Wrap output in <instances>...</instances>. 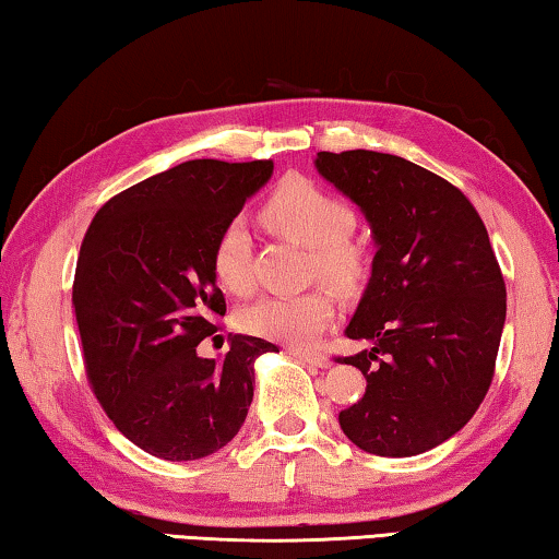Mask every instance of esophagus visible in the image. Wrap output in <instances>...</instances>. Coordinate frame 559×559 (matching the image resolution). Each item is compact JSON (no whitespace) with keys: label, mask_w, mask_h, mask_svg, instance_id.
Wrapping results in <instances>:
<instances>
[{"label":"esophagus","mask_w":559,"mask_h":559,"mask_svg":"<svg viewBox=\"0 0 559 559\" xmlns=\"http://www.w3.org/2000/svg\"><path fill=\"white\" fill-rule=\"evenodd\" d=\"M289 356H295V359H299V361H305V364H309V366H319V369H326L329 364V356L326 354H322V352H312V349H297V346H292L289 349Z\"/></svg>","instance_id":"34e87169"}]
</instances>
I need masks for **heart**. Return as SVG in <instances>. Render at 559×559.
I'll use <instances>...</instances> for the list:
<instances>
[{
	"label": "heart",
	"instance_id": "heart-1",
	"mask_svg": "<svg viewBox=\"0 0 559 559\" xmlns=\"http://www.w3.org/2000/svg\"><path fill=\"white\" fill-rule=\"evenodd\" d=\"M264 217L280 233L312 247V270L334 287L349 289L364 272L359 245L349 240L352 207L324 188L305 178L282 180L264 203ZM252 235L242 215H233L219 227L213 245V272L219 285L245 295L252 287ZM336 305L326 289L314 287L299 295L262 297L242 309L245 332L295 346H312L334 322Z\"/></svg>",
	"mask_w": 559,
	"mask_h": 559
}]
</instances>
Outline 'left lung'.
Listing matches in <instances>:
<instances>
[{
	"label": "left lung",
	"instance_id": "8db88e82",
	"mask_svg": "<svg viewBox=\"0 0 559 559\" xmlns=\"http://www.w3.org/2000/svg\"><path fill=\"white\" fill-rule=\"evenodd\" d=\"M319 176L359 205L377 254L344 356L366 379L340 414L361 451L406 459L468 424L490 389L506 280L471 200L436 173L377 151L317 153Z\"/></svg>",
	"mask_w": 559,
	"mask_h": 559
}]
</instances>
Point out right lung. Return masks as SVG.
Listing matches in <instances>:
<instances>
[{
	"mask_svg": "<svg viewBox=\"0 0 559 559\" xmlns=\"http://www.w3.org/2000/svg\"><path fill=\"white\" fill-rule=\"evenodd\" d=\"M272 160H188L135 182L91 219L73 277L88 383L128 441L163 461H198L240 431L254 359L277 346L230 336L223 361L198 344L225 297L213 245L272 176Z\"/></svg>",
	"mask_w": 559,
	"mask_h": 559,
	"instance_id": "1",
	"label": "right lung"
}]
</instances>
